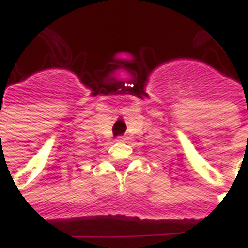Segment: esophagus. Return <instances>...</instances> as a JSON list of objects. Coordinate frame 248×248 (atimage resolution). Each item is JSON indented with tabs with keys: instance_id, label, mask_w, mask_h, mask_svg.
<instances>
[{
	"instance_id": "esophagus-1",
	"label": "esophagus",
	"mask_w": 248,
	"mask_h": 248,
	"mask_svg": "<svg viewBox=\"0 0 248 248\" xmlns=\"http://www.w3.org/2000/svg\"><path fill=\"white\" fill-rule=\"evenodd\" d=\"M126 140V138H124V136H120V138H117V141H124Z\"/></svg>"
}]
</instances>
